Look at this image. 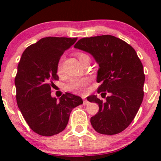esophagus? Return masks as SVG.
<instances>
[{"instance_id": "esophagus-1", "label": "esophagus", "mask_w": 161, "mask_h": 161, "mask_svg": "<svg viewBox=\"0 0 161 161\" xmlns=\"http://www.w3.org/2000/svg\"><path fill=\"white\" fill-rule=\"evenodd\" d=\"M88 103H89L88 100H83V104H84V105L88 104Z\"/></svg>"}]
</instances>
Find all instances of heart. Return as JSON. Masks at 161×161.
I'll return each mask as SVG.
<instances>
[{"mask_svg":"<svg viewBox=\"0 0 161 161\" xmlns=\"http://www.w3.org/2000/svg\"><path fill=\"white\" fill-rule=\"evenodd\" d=\"M76 56L79 58V61H81L82 58H86V57H88L86 53H81V52L76 53ZM61 71H62V59H60V61L58 63V66H57V72H58V74H61ZM88 85V79H77L71 80L70 83L68 86V88H69V90L72 91V92H75V93L83 94L86 92Z\"/></svg>","mask_w":161,"mask_h":161,"instance_id":"b5f03b06","label":"heart"}]
</instances>
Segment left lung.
<instances>
[{
	"mask_svg": "<svg viewBox=\"0 0 161 161\" xmlns=\"http://www.w3.org/2000/svg\"><path fill=\"white\" fill-rule=\"evenodd\" d=\"M74 47L93 56L100 66L97 82L101 84L97 92L103 98L110 93L105 102L97 95L87 97L99 105V111L90 118L92 128L103 135L121 132L133 121L143 100L145 75L136 50L111 35L80 39Z\"/></svg>",
	"mask_w": 161,
	"mask_h": 161,
	"instance_id": "1",
	"label": "left lung"
}]
</instances>
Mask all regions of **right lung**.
Masks as SVG:
<instances>
[{
    "label": "right lung",
    "instance_id": "obj_1",
    "mask_svg": "<svg viewBox=\"0 0 161 161\" xmlns=\"http://www.w3.org/2000/svg\"><path fill=\"white\" fill-rule=\"evenodd\" d=\"M77 38L44 37L23 52L14 79L16 101L24 119L34 132L51 136L67 126L73 108L82 98L65 92L57 101L51 97L53 81L58 80L57 66L60 58Z\"/></svg>",
    "mask_w": 161,
    "mask_h": 161
}]
</instances>
